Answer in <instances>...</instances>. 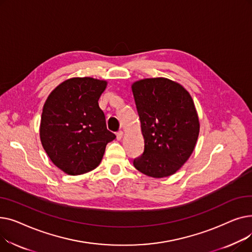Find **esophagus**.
<instances>
[{
    "label": "esophagus",
    "instance_id": "34e87169",
    "mask_svg": "<svg viewBox=\"0 0 252 252\" xmlns=\"http://www.w3.org/2000/svg\"><path fill=\"white\" fill-rule=\"evenodd\" d=\"M123 136H124L123 130H118L117 133H116V139H117L118 141H121V140L123 139Z\"/></svg>",
    "mask_w": 252,
    "mask_h": 252
}]
</instances>
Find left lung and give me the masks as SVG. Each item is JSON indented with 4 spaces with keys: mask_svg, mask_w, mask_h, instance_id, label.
Masks as SVG:
<instances>
[{
    "mask_svg": "<svg viewBox=\"0 0 252 252\" xmlns=\"http://www.w3.org/2000/svg\"><path fill=\"white\" fill-rule=\"evenodd\" d=\"M144 137L135 167L152 178L174 175L188 160L199 135V119L189 93L164 77L131 86Z\"/></svg>",
    "mask_w": 252,
    "mask_h": 252,
    "instance_id": "left-lung-1",
    "label": "left lung"
}]
</instances>
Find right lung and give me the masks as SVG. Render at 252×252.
<instances>
[{
    "instance_id": "1",
    "label": "right lung",
    "mask_w": 252,
    "mask_h": 252,
    "mask_svg": "<svg viewBox=\"0 0 252 252\" xmlns=\"http://www.w3.org/2000/svg\"><path fill=\"white\" fill-rule=\"evenodd\" d=\"M107 83L73 77L49 95L43 108L39 136L52 162L64 173L77 176L95 169L106 145L116 136L107 129L99 98Z\"/></svg>"
}]
</instances>
